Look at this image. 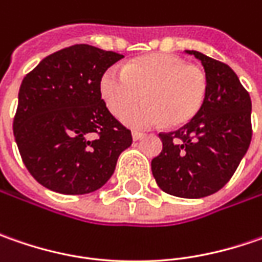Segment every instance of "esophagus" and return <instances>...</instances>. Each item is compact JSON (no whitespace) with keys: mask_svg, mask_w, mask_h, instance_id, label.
Returning <instances> with one entry per match:
<instances>
[{"mask_svg":"<svg viewBox=\"0 0 262 262\" xmlns=\"http://www.w3.org/2000/svg\"><path fill=\"white\" fill-rule=\"evenodd\" d=\"M144 134L143 133H138V131H133V140H140V138H143Z\"/></svg>","mask_w":262,"mask_h":262,"instance_id":"obj_1","label":"esophagus"}]
</instances>
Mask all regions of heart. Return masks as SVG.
<instances>
[{"mask_svg":"<svg viewBox=\"0 0 262 262\" xmlns=\"http://www.w3.org/2000/svg\"><path fill=\"white\" fill-rule=\"evenodd\" d=\"M100 96L112 115L121 116L143 95L145 102L122 116L126 125L182 126L201 111L208 92L204 70L172 54H150L128 61L124 70L107 68Z\"/></svg>","mask_w":262,"mask_h":262,"instance_id":"obj_1","label":"heart"}]
</instances>
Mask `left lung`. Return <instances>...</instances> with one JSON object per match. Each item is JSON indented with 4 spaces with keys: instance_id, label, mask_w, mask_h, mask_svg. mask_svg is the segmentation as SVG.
Masks as SVG:
<instances>
[{
    "instance_id": "left-lung-1",
    "label": "left lung",
    "mask_w": 262,
    "mask_h": 262,
    "mask_svg": "<svg viewBox=\"0 0 262 262\" xmlns=\"http://www.w3.org/2000/svg\"><path fill=\"white\" fill-rule=\"evenodd\" d=\"M208 78L204 105L186 125L160 133L163 148L151 160L157 185L181 198H203L222 189L233 176L252 138L251 97L235 71L198 51Z\"/></svg>"
}]
</instances>
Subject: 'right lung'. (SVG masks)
<instances>
[{"label":"right lung","instance_id":"1","mask_svg":"<svg viewBox=\"0 0 262 262\" xmlns=\"http://www.w3.org/2000/svg\"><path fill=\"white\" fill-rule=\"evenodd\" d=\"M121 58L73 45L43 58L23 78L13 131L23 163L40 185L80 195L112 176L133 137L107 111L99 83Z\"/></svg>","mask_w":262,"mask_h":262}]
</instances>
